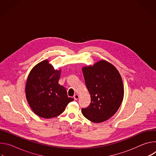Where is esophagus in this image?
<instances>
[{
    "label": "esophagus",
    "mask_w": 156,
    "mask_h": 156,
    "mask_svg": "<svg viewBox=\"0 0 156 156\" xmlns=\"http://www.w3.org/2000/svg\"><path fill=\"white\" fill-rule=\"evenodd\" d=\"M73 98L75 100H78L79 99V96L78 94H75V95H74Z\"/></svg>",
    "instance_id": "34e87169"
}]
</instances>
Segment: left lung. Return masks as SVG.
<instances>
[{
    "label": "left lung",
    "mask_w": 156,
    "mask_h": 156,
    "mask_svg": "<svg viewBox=\"0 0 156 156\" xmlns=\"http://www.w3.org/2000/svg\"><path fill=\"white\" fill-rule=\"evenodd\" d=\"M84 81L91 102L82 108L83 115L98 123L112 117L123 99L124 88L121 75L112 63L102 60L82 68Z\"/></svg>",
    "instance_id": "obj_1"
}]
</instances>
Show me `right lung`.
Wrapping results in <instances>:
<instances>
[{"instance_id": "right-lung-1", "label": "right lung", "mask_w": 156, "mask_h": 156, "mask_svg": "<svg viewBox=\"0 0 156 156\" xmlns=\"http://www.w3.org/2000/svg\"><path fill=\"white\" fill-rule=\"evenodd\" d=\"M61 69L55 70L48 60H44L30 71L25 86L27 100L37 116L51 119L60 115L68 104L66 89L58 84Z\"/></svg>"}]
</instances>
